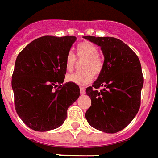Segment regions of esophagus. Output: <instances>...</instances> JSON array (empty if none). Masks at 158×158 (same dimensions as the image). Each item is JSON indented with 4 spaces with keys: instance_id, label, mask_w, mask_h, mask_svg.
Returning a JSON list of instances; mask_svg holds the SVG:
<instances>
[{
    "instance_id": "34e87169",
    "label": "esophagus",
    "mask_w": 158,
    "mask_h": 158,
    "mask_svg": "<svg viewBox=\"0 0 158 158\" xmlns=\"http://www.w3.org/2000/svg\"><path fill=\"white\" fill-rule=\"evenodd\" d=\"M80 94L81 95L85 94V87H80Z\"/></svg>"
}]
</instances>
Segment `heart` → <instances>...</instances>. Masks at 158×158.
I'll list each match as a JSON object with an SVG mask.
<instances>
[{
  "label": "heart",
  "instance_id": "b5f03b06",
  "mask_svg": "<svg viewBox=\"0 0 158 158\" xmlns=\"http://www.w3.org/2000/svg\"><path fill=\"white\" fill-rule=\"evenodd\" d=\"M77 53L79 57L85 58L82 65L85 71L76 72L67 76L69 82L74 83L78 85H85L91 82L93 74H99L103 67L102 58L98 55V48L95 44L89 41H84L77 45ZM75 56L73 52H69L66 57L65 66L67 71H72L75 66Z\"/></svg>",
  "mask_w": 158,
  "mask_h": 158
}]
</instances>
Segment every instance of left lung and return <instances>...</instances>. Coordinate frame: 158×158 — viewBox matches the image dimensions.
Returning a JSON list of instances; mask_svg holds the SVG:
<instances>
[{"instance_id":"1","label":"left lung","mask_w":158,"mask_h":158,"mask_svg":"<svg viewBox=\"0 0 158 158\" xmlns=\"http://www.w3.org/2000/svg\"><path fill=\"white\" fill-rule=\"evenodd\" d=\"M83 38L100 46L104 56L98 78L85 90L91 100L85 118L94 129L114 134L129 125L139 109L144 84L141 65L137 55L120 40ZM100 87L103 89L98 92Z\"/></svg>"}]
</instances>
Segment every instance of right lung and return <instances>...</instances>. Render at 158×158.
<instances>
[{"instance_id": "right-lung-1", "label": "right lung", "mask_w": 158, "mask_h": 158, "mask_svg": "<svg viewBox=\"0 0 158 158\" xmlns=\"http://www.w3.org/2000/svg\"><path fill=\"white\" fill-rule=\"evenodd\" d=\"M76 40L75 36H42L26 45L16 59L12 77L15 108L33 130L45 132L60 127L68 108L79 98L76 84L62 85L66 57Z\"/></svg>"}]
</instances>
